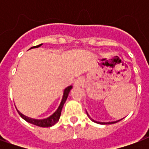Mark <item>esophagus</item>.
I'll list each match as a JSON object with an SVG mask.
<instances>
[{
    "label": "esophagus",
    "instance_id": "esophagus-1",
    "mask_svg": "<svg viewBox=\"0 0 149 149\" xmlns=\"http://www.w3.org/2000/svg\"><path fill=\"white\" fill-rule=\"evenodd\" d=\"M83 84H84V79L82 77H79L75 81L74 85L75 87H81V85H83Z\"/></svg>",
    "mask_w": 149,
    "mask_h": 149
}]
</instances>
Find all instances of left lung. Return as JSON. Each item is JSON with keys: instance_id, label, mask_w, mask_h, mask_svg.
<instances>
[{"instance_id": "left-lung-1", "label": "left lung", "mask_w": 149, "mask_h": 149, "mask_svg": "<svg viewBox=\"0 0 149 149\" xmlns=\"http://www.w3.org/2000/svg\"><path fill=\"white\" fill-rule=\"evenodd\" d=\"M120 120H117V121H113V122H108V123H104V122H97L93 120L94 122H96V123H98V124H100V125H107V124H114V123H116V122L120 121Z\"/></svg>"}]
</instances>
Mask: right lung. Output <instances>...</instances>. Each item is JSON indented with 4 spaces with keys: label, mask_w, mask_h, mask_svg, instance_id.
I'll return each mask as SVG.
<instances>
[{
    "label": "right lung",
    "mask_w": 149,
    "mask_h": 149,
    "mask_svg": "<svg viewBox=\"0 0 149 149\" xmlns=\"http://www.w3.org/2000/svg\"><path fill=\"white\" fill-rule=\"evenodd\" d=\"M41 45H39L37 46H34V48H38ZM32 49V48H31ZM72 86H68L65 89L64 91V95H63V98H62L61 102V104H60V106L57 109V110L56 111L52 116H50L49 117L46 119H43V120H35V119H32L29 118V117H27V116H25L23 114H21V112L17 111L18 113H19V115L21 116L22 118L24 119V120H26L29 123H30V124H33V125H37V126H39V127H50V126H52V125H54L56 123V122L58 121L59 119H60V116H61V110L62 108L64 106V104L65 103V101L67 100V97H68V95L69 93V92L71 90Z\"/></svg>",
    "instance_id": "right-lung-1"
}]
</instances>
